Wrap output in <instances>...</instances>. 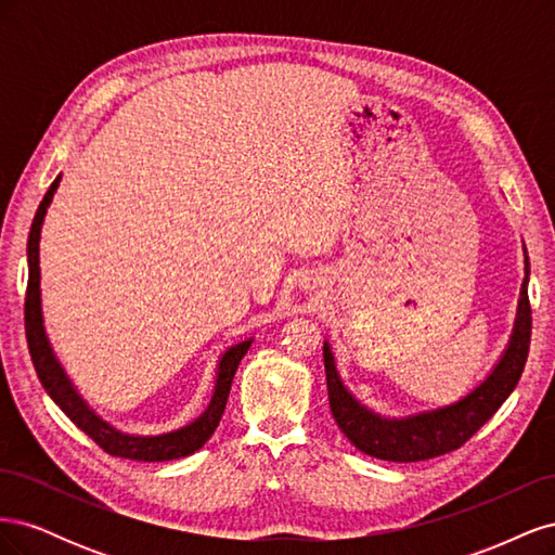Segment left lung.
<instances>
[{
	"label": "left lung",
	"instance_id": "8db88e82",
	"mask_svg": "<svg viewBox=\"0 0 555 555\" xmlns=\"http://www.w3.org/2000/svg\"><path fill=\"white\" fill-rule=\"evenodd\" d=\"M524 284H520L518 306L509 340L502 349L500 359L475 389H469L449 405L418 410L402 416H386L367 408L354 393L347 389L343 375L335 363L331 343L324 340V367L328 402L335 424L347 435V440L359 451L373 459L393 463H416L442 456L465 444L473 435L489 422L500 410L526 367L530 349V304H528V280L530 261L524 245Z\"/></svg>",
	"mask_w": 555,
	"mask_h": 555
}]
</instances>
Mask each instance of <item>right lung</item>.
<instances>
[{
    "instance_id": "right-lung-1",
    "label": "right lung",
    "mask_w": 555,
    "mask_h": 555,
    "mask_svg": "<svg viewBox=\"0 0 555 555\" xmlns=\"http://www.w3.org/2000/svg\"><path fill=\"white\" fill-rule=\"evenodd\" d=\"M60 180H62V173L55 178V182L50 184V190L46 192L41 206L35 215V222H31L29 238H27L29 278H27V298H25V331H27L31 363H35V367H37V375L43 384V389L50 398L55 400V405L66 416H69L82 433L90 435V438L99 447L108 451L111 456L145 461V463L173 461V459L190 456V453L198 451L210 440V435L215 433L217 424H220V418L227 408V398L231 391L233 375H236L241 359L247 354V349L255 338H245L222 351L220 359H217V365H215V382H212V393H210L208 405L196 418H192L190 424H184L173 430H166V433L143 435V433H125L120 428H115L111 422H106L102 414H96L90 402L82 398V393L76 389L72 377L66 375L53 345H50L46 324H43L39 245H41V229L46 222V212H48L50 204H53V196L60 188Z\"/></svg>"
}]
</instances>
